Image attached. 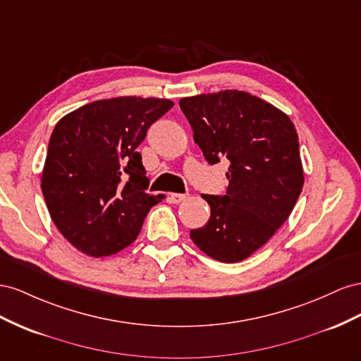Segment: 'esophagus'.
Instances as JSON below:
<instances>
[{"label": "esophagus", "mask_w": 361, "mask_h": 361, "mask_svg": "<svg viewBox=\"0 0 361 361\" xmlns=\"http://www.w3.org/2000/svg\"><path fill=\"white\" fill-rule=\"evenodd\" d=\"M186 198H188V195H184V193H171L169 195V201L172 204H180L183 201H186Z\"/></svg>", "instance_id": "1"}]
</instances>
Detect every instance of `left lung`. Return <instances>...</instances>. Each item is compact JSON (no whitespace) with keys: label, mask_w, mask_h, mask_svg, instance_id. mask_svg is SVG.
<instances>
[{"label":"left lung","mask_w":361,"mask_h":361,"mask_svg":"<svg viewBox=\"0 0 361 361\" xmlns=\"http://www.w3.org/2000/svg\"><path fill=\"white\" fill-rule=\"evenodd\" d=\"M180 107L205 160L230 161L226 193L201 195L210 219L190 239L214 260L242 262L272 238L300 198L304 171L293 122L243 90L181 98Z\"/></svg>","instance_id":"obj_1"}]
</instances>
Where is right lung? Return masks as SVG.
Here are the masks:
<instances>
[{
    "label": "right lung",
    "instance_id": "right-lung-1",
    "mask_svg": "<svg viewBox=\"0 0 361 361\" xmlns=\"http://www.w3.org/2000/svg\"><path fill=\"white\" fill-rule=\"evenodd\" d=\"M163 98L99 99L68 113L53 130L42 171L44 198L63 238L90 257L116 254L136 240L152 205L137 147L171 110Z\"/></svg>",
    "mask_w": 361,
    "mask_h": 361
}]
</instances>
